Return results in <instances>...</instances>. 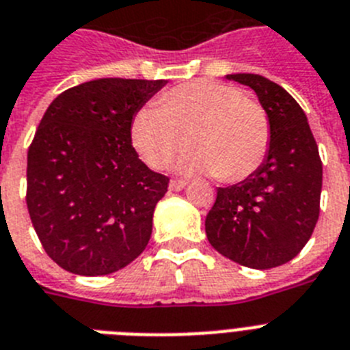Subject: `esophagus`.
Instances as JSON below:
<instances>
[{
    "instance_id": "esophagus-1",
    "label": "esophagus",
    "mask_w": 350,
    "mask_h": 350,
    "mask_svg": "<svg viewBox=\"0 0 350 350\" xmlns=\"http://www.w3.org/2000/svg\"><path fill=\"white\" fill-rule=\"evenodd\" d=\"M185 187H187V181L185 180H170V183H169V189L170 190H183Z\"/></svg>"
}]
</instances>
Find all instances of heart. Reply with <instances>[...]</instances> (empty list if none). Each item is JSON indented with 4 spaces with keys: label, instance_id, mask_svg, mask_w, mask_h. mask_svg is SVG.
Masks as SVG:
<instances>
[{
    "label": "heart",
    "instance_id": "b5f03b06",
    "mask_svg": "<svg viewBox=\"0 0 350 350\" xmlns=\"http://www.w3.org/2000/svg\"><path fill=\"white\" fill-rule=\"evenodd\" d=\"M272 126L260 103L239 87L196 80L161 94L157 107H142L131 120V142L152 169H165L178 154L183 170L217 174L240 183L260 169L270 149Z\"/></svg>",
    "mask_w": 350,
    "mask_h": 350
}]
</instances>
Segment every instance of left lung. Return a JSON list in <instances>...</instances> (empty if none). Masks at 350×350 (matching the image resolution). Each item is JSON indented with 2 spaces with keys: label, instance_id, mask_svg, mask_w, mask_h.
Masks as SVG:
<instances>
[{
  "label": "left lung",
  "instance_id": "1",
  "mask_svg": "<svg viewBox=\"0 0 350 350\" xmlns=\"http://www.w3.org/2000/svg\"><path fill=\"white\" fill-rule=\"evenodd\" d=\"M256 92L269 113L267 158L247 180L217 189L206 215L213 249L249 269H272L297 256L320 211L322 160L306 113L283 87L260 75H228Z\"/></svg>",
  "mask_w": 350,
  "mask_h": 350
}]
</instances>
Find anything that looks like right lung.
<instances>
[{"label": "right lung", "instance_id": "right-lung-1", "mask_svg": "<svg viewBox=\"0 0 350 350\" xmlns=\"http://www.w3.org/2000/svg\"><path fill=\"white\" fill-rule=\"evenodd\" d=\"M165 83L85 81L44 113L28 149L26 204L44 251L67 272L111 274L148 245L169 178L139 158L131 120Z\"/></svg>", "mask_w": 350, "mask_h": 350}]
</instances>
